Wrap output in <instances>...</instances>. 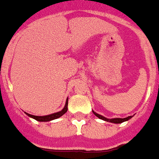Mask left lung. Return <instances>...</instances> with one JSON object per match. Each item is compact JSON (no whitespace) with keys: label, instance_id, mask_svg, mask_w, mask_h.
Here are the masks:
<instances>
[{"label":"left lung","instance_id":"1","mask_svg":"<svg viewBox=\"0 0 159 159\" xmlns=\"http://www.w3.org/2000/svg\"><path fill=\"white\" fill-rule=\"evenodd\" d=\"M93 113L96 115L97 117H98L99 119H102V120H105V121H107V122H111V123H114V124H120V123H123L125 122V121H127L129 120V119H131L132 116H129L127 118H125V119H120V118H115V119H107L105 117L102 116L100 114H98V113H95L93 111Z\"/></svg>","mask_w":159,"mask_h":159}]
</instances>
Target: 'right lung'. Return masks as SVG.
<instances>
[{"label": "right lung", "mask_w": 159, "mask_h": 159, "mask_svg": "<svg viewBox=\"0 0 159 159\" xmlns=\"http://www.w3.org/2000/svg\"><path fill=\"white\" fill-rule=\"evenodd\" d=\"M68 111V99L66 101V104L65 107H63V109L62 111H60V112H57V113H52V114H50V115H46V116H34V115H31L30 113H25L27 114L28 116L31 117V118H33L37 121H40V122H47V121H51V120H53V119H56L59 118V117L62 116L64 113H66Z\"/></svg>", "instance_id": "right-lung-1"}]
</instances>
